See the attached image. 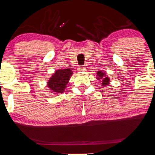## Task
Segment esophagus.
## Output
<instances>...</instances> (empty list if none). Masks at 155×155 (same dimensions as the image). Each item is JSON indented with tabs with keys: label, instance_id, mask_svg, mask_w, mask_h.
<instances>
[{
	"label": "esophagus",
	"instance_id": "34e87169",
	"mask_svg": "<svg viewBox=\"0 0 155 155\" xmlns=\"http://www.w3.org/2000/svg\"><path fill=\"white\" fill-rule=\"evenodd\" d=\"M85 70H86V69H85V67H83V66H80L79 68H78V71H79V72L85 71Z\"/></svg>",
	"mask_w": 155,
	"mask_h": 155
}]
</instances>
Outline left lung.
Returning <instances> with one entry per match:
<instances>
[{"label":"left lung","mask_w":155,"mask_h":155,"mask_svg":"<svg viewBox=\"0 0 155 155\" xmlns=\"http://www.w3.org/2000/svg\"><path fill=\"white\" fill-rule=\"evenodd\" d=\"M97 79L98 80H101L102 81V85L104 86H106V85H108L110 82V79L108 77H106V74H105V72H103L102 71H98L97 72Z\"/></svg>","instance_id":"8db88e82"}]
</instances>
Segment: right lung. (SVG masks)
Instances as JSON below:
<instances>
[{
	"instance_id": "1",
	"label": "right lung",
	"mask_w": 155,
	"mask_h": 155,
	"mask_svg": "<svg viewBox=\"0 0 155 155\" xmlns=\"http://www.w3.org/2000/svg\"><path fill=\"white\" fill-rule=\"evenodd\" d=\"M72 74V72L70 69L56 70L47 83L48 87L57 94L62 93L67 87V84L68 83Z\"/></svg>"
}]
</instances>
